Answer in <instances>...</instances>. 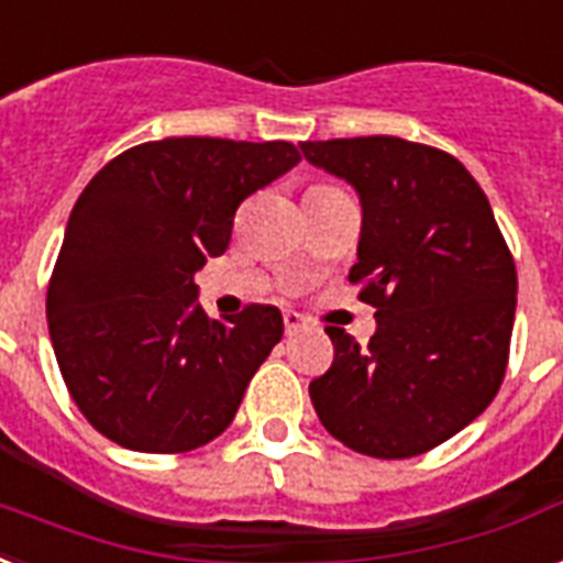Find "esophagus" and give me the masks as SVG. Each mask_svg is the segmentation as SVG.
Segmentation results:
<instances>
[{"instance_id":"1","label":"esophagus","mask_w":563,"mask_h":563,"mask_svg":"<svg viewBox=\"0 0 563 563\" xmlns=\"http://www.w3.org/2000/svg\"><path fill=\"white\" fill-rule=\"evenodd\" d=\"M285 317V331L287 334H296L299 329H305V317L299 311H285L282 313Z\"/></svg>"}]
</instances>
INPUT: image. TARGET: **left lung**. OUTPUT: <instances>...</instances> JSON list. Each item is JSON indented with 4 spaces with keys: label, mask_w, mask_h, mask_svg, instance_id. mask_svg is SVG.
<instances>
[{
    "label": "left lung",
    "mask_w": 563,
    "mask_h": 563,
    "mask_svg": "<svg viewBox=\"0 0 563 563\" xmlns=\"http://www.w3.org/2000/svg\"><path fill=\"white\" fill-rule=\"evenodd\" d=\"M299 150L358 194L350 282L376 308L367 346L325 329L334 361L308 387L313 411L361 455H422L476 420L503 385L517 308L511 252L485 190L446 152L390 134Z\"/></svg>",
    "instance_id": "obj_1"
}]
</instances>
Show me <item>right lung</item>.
<instances>
[{
  "instance_id": "obj_1",
  "label": "right lung",
  "mask_w": 563,
  "mask_h": 563,
  "mask_svg": "<svg viewBox=\"0 0 563 563\" xmlns=\"http://www.w3.org/2000/svg\"><path fill=\"white\" fill-rule=\"evenodd\" d=\"M296 164L285 141L167 137L81 190L46 320L69 396L104 438L173 455L229 429L285 322L273 305L211 320L194 276L225 252L238 205Z\"/></svg>"
}]
</instances>
